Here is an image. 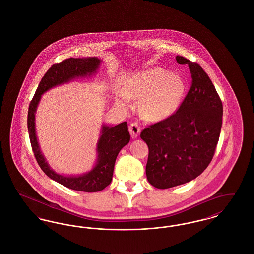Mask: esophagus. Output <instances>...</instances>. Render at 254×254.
<instances>
[{
	"mask_svg": "<svg viewBox=\"0 0 254 254\" xmlns=\"http://www.w3.org/2000/svg\"><path fill=\"white\" fill-rule=\"evenodd\" d=\"M129 132L131 133V136L135 138L139 135L140 133V127H139V124L136 123V122H133L130 127H129Z\"/></svg>",
	"mask_w": 254,
	"mask_h": 254,
	"instance_id": "1",
	"label": "esophagus"
}]
</instances>
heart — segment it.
Segmentation results:
<instances>
[{
	"mask_svg": "<svg viewBox=\"0 0 254 254\" xmlns=\"http://www.w3.org/2000/svg\"><path fill=\"white\" fill-rule=\"evenodd\" d=\"M185 89V82L180 76L168 74L161 68H152L137 74L125 94L129 99H143L142 115L149 121H160L176 112Z\"/></svg>",
	"mask_w": 254,
	"mask_h": 254,
	"instance_id": "obj_1",
	"label": "heart"
}]
</instances>
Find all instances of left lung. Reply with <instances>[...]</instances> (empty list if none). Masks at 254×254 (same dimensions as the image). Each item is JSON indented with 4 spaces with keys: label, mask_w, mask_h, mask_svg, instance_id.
<instances>
[{
    "label": "left lung",
    "mask_w": 254,
    "mask_h": 254,
    "mask_svg": "<svg viewBox=\"0 0 254 254\" xmlns=\"http://www.w3.org/2000/svg\"><path fill=\"white\" fill-rule=\"evenodd\" d=\"M189 67L192 85L178 111L144 129L148 182L165 189L187 184L212 160L222 128L223 104L213 83L199 64L176 56Z\"/></svg>",
    "instance_id": "obj_1"
}]
</instances>
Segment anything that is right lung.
<instances>
[{
  "instance_id": "right-lung-1",
  "label": "right lung",
  "mask_w": 254,
  "mask_h": 254,
  "mask_svg": "<svg viewBox=\"0 0 254 254\" xmlns=\"http://www.w3.org/2000/svg\"><path fill=\"white\" fill-rule=\"evenodd\" d=\"M101 64L97 57L68 58L54 66L46 72L36 90L28 108L27 129L29 139L41 169L48 177L64 187L83 192H97L108 187L113 178L115 162L121 149L129 143L130 133L127 122L124 121L116 126L103 124L100 136L96 144V160L94 167L81 175H64L55 172L50 166L41 151L36 129L35 114L42 94L54 87L68 83L78 78L90 77L95 74Z\"/></svg>"
}]
</instances>
